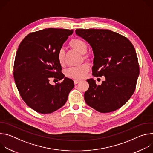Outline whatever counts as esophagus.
I'll return each mask as SVG.
<instances>
[{"label": "esophagus", "instance_id": "1", "mask_svg": "<svg viewBox=\"0 0 153 153\" xmlns=\"http://www.w3.org/2000/svg\"><path fill=\"white\" fill-rule=\"evenodd\" d=\"M80 81V80H77V79H75V80H74V84H77V83H79Z\"/></svg>", "mask_w": 153, "mask_h": 153}]
</instances>
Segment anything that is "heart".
Returning a JSON list of instances; mask_svg holds the SVG:
<instances>
[{
	"label": "heart",
	"mask_w": 153,
	"mask_h": 153,
	"mask_svg": "<svg viewBox=\"0 0 153 153\" xmlns=\"http://www.w3.org/2000/svg\"><path fill=\"white\" fill-rule=\"evenodd\" d=\"M70 44L71 47L76 50L77 51L80 53L82 54H84L87 51L88 46L86 42L80 39H73ZM64 56H65V51L63 48L59 49L57 54V59L60 64L62 65L64 62ZM84 57H86L85 56ZM90 70V67L88 64L83 63L78 67H70L65 71V74L70 78L79 79L83 77L86 73Z\"/></svg>",
	"instance_id": "heart-1"
}]
</instances>
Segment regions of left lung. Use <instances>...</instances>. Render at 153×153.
<instances>
[{
    "label": "left lung",
    "mask_w": 153,
    "mask_h": 153,
    "mask_svg": "<svg viewBox=\"0 0 153 153\" xmlns=\"http://www.w3.org/2000/svg\"><path fill=\"white\" fill-rule=\"evenodd\" d=\"M76 34L92 48L94 76H105L102 84L89 79L84 94L86 104L100 113H110L122 107L134 92L139 75L135 48L127 38L108 30L78 29Z\"/></svg>",
    "instance_id": "left-lung-1"
}]
</instances>
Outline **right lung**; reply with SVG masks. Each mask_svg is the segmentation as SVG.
<instances>
[{
    "label": "right lung",
    "mask_w": 153,
    "mask_h": 153,
    "mask_svg": "<svg viewBox=\"0 0 153 153\" xmlns=\"http://www.w3.org/2000/svg\"><path fill=\"white\" fill-rule=\"evenodd\" d=\"M73 30L47 28L27 35L21 42L14 65L17 90L27 105L34 111L51 113L67 102L74 82L65 77L57 54ZM50 77L60 84L51 85Z\"/></svg>",
    "instance_id": "add662e5"
}]
</instances>
